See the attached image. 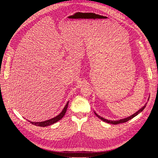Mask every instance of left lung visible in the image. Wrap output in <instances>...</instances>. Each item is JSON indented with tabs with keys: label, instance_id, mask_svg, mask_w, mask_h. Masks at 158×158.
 Returning <instances> with one entry per match:
<instances>
[{
	"label": "left lung",
	"instance_id": "left-lung-1",
	"mask_svg": "<svg viewBox=\"0 0 158 158\" xmlns=\"http://www.w3.org/2000/svg\"><path fill=\"white\" fill-rule=\"evenodd\" d=\"M149 98H150V97H149ZM149 98H148V100H149ZM146 104H147V103H146ZM146 104L145 105V106H144V107H142L141 109H140V110H138V111L136 113H135V114H133L132 115H131V116H130V117H127V118H125L120 119V120H118V121H110V120H107V119H106V118H103V117H100L99 115H98V114L97 113H95V115H96L98 118H99L100 119H101V120H102V121H104V122H106V123H110V124H113V125H117V124H120V123H126V122L128 121L129 120H131V119H132V118L136 117V116L137 115V114H139L140 112H142V111H143V110L144 109V108H145V107H146Z\"/></svg>",
	"mask_w": 158,
	"mask_h": 158
}]
</instances>
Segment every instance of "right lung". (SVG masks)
I'll return each instance as SVG.
<instances>
[{
  "label": "right lung",
  "mask_w": 158,
  "mask_h": 158,
  "mask_svg": "<svg viewBox=\"0 0 158 158\" xmlns=\"http://www.w3.org/2000/svg\"><path fill=\"white\" fill-rule=\"evenodd\" d=\"M68 105H69V102H67V103L66 104L65 107H64L63 110L62 111V112L59 114V115H57L56 117L52 118L51 119H49V120H47L45 121H43V122H30L33 125H34L35 126H38V127H47V126H49L52 125V124H54L55 123H56L57 121H59V120L63 118L64 117V115L66 113V109H67L68 107Z\"/></svg>",
  "instance_id": "right-lung-1"
}]
</instances>
